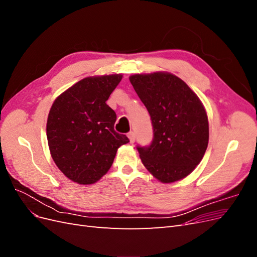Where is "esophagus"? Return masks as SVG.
I'll return each instance as SVG.
<instances>
[{
  "label": "esophagus",
  "instance_id": "1",
  "mask_svg": "<svg viewBox=\"0 0 257 257\" xmlns=\"http://www.w3.org/2000/svg\"><path fill=\"white\" fill-rule=\"evenodd\" d=\"M127 137H128V139H130V143H131V144H134V143H135L136 136H135L134 132H130V133L127 134Z\"/></svg>",
  "mask_w": 257,
  "mask_h": 257
}]
</instances>
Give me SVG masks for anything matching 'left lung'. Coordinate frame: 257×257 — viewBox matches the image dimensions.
Wrapping results in <instances>:
<instances>
[{
	"mask_svg": "<svg viewBox=\"0 0 257 257\" xmlns=\"http://www.w3.org/2000/svg\"><path fill=\"white\" fill-rule=\"evenodd\" d=\"M130 81L153 126L151 145L137 147L143 164L162 183L181 180L199 164L208 147L203 103L182 79L167 72L135 74Z\"/></svg>",
	"mask_w": 257,
	"mask_h": 257,
	"instance_id": "left-lung-1",
	"label": "left lung"
}]
</instances>
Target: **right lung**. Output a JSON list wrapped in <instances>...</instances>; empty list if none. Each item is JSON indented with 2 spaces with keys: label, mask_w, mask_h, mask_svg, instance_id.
Wrapping results in <instances>:
<instances>
[{
  "label": "right lung",
  "mask_w": 257,
  "mask_h": 257,
  "mask_svg": "<svg viewBox=\"0 0 257 257\" xmlns=\"http://www.w3.org/2000/svg\"><path fill=\"white\" fill-rule=\"evenodd\" d=\"M121 79V74L87 77L54 99L47 141L52 160L69 180L97 182L111 167L118 148L130 142L114 131L116 114L106 104Z\"/></svg>",
  "instance_id": "add662e5"
}]
</instances>
